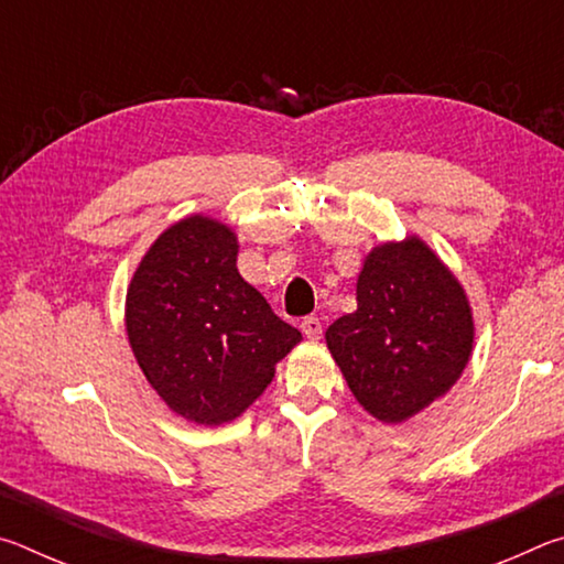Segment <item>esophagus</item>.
<instances>
[{"label":"esophagus","instance_id":"esophagus-1","mask_svg":"<svg viewBox=\"0 0 564 564\" xmlns=\"http://www.w3.org/2000/svg\"><path fill=\"white\" fill-rule=\"evenodd\" d=\"M301 330H303V336H305V338L318 340V338H321V333H323L321 318H316V316H305V318L301 321Z\"/></svg>","mask_w":564,"mask_h":564}]
</instances>
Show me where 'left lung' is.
<instances>
[{"label": "left lung", "instance_id": "1", "mask_svg": "<svg viewBox=\"0 0 564 564\" xmlns=\"http://www.w3.org/2000/svg\"><path fill=\"white\" fill-rule=\"evenodd\" d=\"M356 301V311L328 326V350L370 415L403 423L463 376L475 338L470 303L417 236L366 256Z\"/></svg>", "mask_w": 564, "mask_h": 564}]
</instances>
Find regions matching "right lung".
Here are the masks:
<instances>
[{"instance_id": "obj_1", "label": "right lung", "mask_w": 564, "mask_h": 564, "mask_svg": "<svg viewBox=\"0 0 564 564\" xmlns=\"http://www.w3.org/2000/svg\"><path fill=\"white\" fill-rule=\"evenodd\" d=\"M236 256L231 228L194 214L151 243L127 291L133 358L159 398L198 425L241 415L301 343L241 279Z\"/></svg>"}]
</instances>
